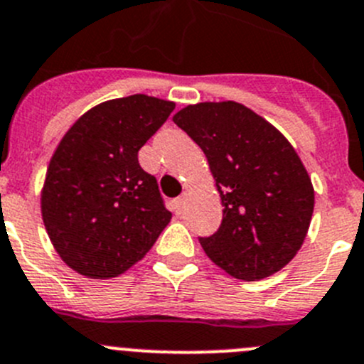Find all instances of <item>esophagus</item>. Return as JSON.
<instances>
[{
    "instance_id": "34e87169",
    "label": "esophagus",
    "mask_w": 364,
    "mask_h": 364,
    "mask_svg": "<svg viewBox=\"0 0 364 364\" xmlns=\"http://www.w3.org/2000/svg\"><path fill=\"white\" fill-rule=\"evenodd\" d=\"M172 206H174V211L176 213H181L183 211V206H185V196H181V197H178V199H174L172 200Z\"/></svg>"
}]
</instances>
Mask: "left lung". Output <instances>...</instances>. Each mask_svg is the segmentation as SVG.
I'll return each instance as SVG.
<instances>
[{
    "label": "left lung",
    "instance_id": "obj_1",
    "mask_svg": "<svg viewBox=\"0 0 364 364\" xmlns=\"http://www.w3.org/2000/svg\"><path fill=\"white\" fill-rule=\"evenodd\" d=\"M172 121L206 154L222 200V224L200 238L229 276L257 281L279 272L304 243L315 190L287 136L236 101L197 103Z\"/></svg>",
    "mask_w": 364,
    "mask_h": 364
}]
</instances>
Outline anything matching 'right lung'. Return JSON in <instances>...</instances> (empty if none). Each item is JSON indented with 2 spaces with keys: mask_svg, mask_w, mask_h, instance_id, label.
<instances>
[{
  "mask_svg": "<svg viewBox=\"0 0 364 364\" xmlns=\"http://www.w3.org/2000/svg\"><path fill=\"white\" fill-rule=\"evenodd\" d=\"M176 103L135 94L85 112L53 153L41 193L46 231L63 263L112 279L139 263L172 213L139 151Z\"/></svg>",
  "mask_w": 364,
  "mask_h": 364,
  "instance_id": "1",
  "label": "right lung"
}]
</instances>
